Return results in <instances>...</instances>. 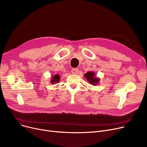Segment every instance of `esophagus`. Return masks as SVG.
<instances>
[{
    "instance_id": "esophagus-1",
    "label": "esophagus",
    "mask_w": 147,
    "mask_h": 147,
    "mask_svg": "<svg viewBox=\"0 0 147 147\" xmlns=\"http://www.w3.org/2000/svg\"><path fill=\"white\" fill-rule=\"evenodd\" d=\"M71 72H72V74L76 75V74H78L79 70H78L77 68H74V69H72V70H71Z\"/></svg>"
}]
</instances>
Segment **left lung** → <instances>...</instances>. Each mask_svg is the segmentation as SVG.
<instances>
[{
  "label": "left lung",
  "mask_w": 147,
  "mask_h": 147,
  "mask_svg": "<svg viewBox=\"0 0 147 147\" xmlns=\"http://www.w3.org/2000/svg\"><path fill=\"white\" fill-rule=\"evenodd\" d=\"M84 77L92 85H96L97 83H99V78L95 77V73L93 72H88L84 74Z\"/></svg>",
  "instance_id": "left-lung-1"
}]
</instances>
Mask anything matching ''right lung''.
<instances>
[{"label":"right lung","instance_id":"right-lung-1","mask_svg":"<svg viewBox=\"0 0 147 147\" xmlns=\"http://www.w3.org/2000/svg\"><path fill=\"white\" fill-rule=\"evenodd\" d=\"M60 80V76L59 75L56 74L53 77L52 79L51 80V84H55V83H58Z\"/></svg>","mask_w":147,"mask_h":147}]
</instances>
